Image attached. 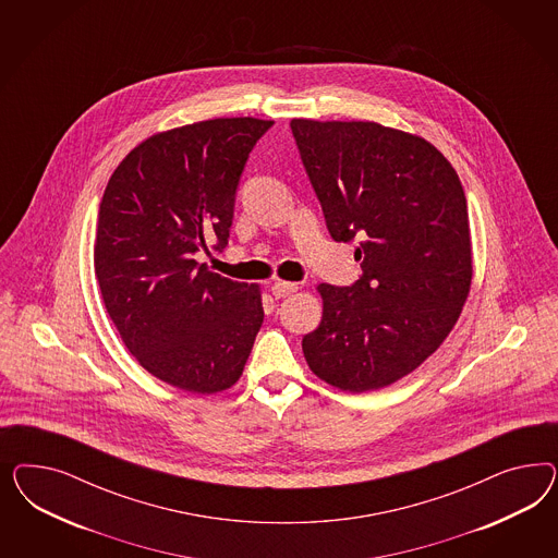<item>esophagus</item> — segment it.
<instances>
[{"instance_id": "1", "label": "esophagus", "mask_w": 558, "mask_h": 558, "mask_svg": "<svg viewBox=\"0 0 558 558\" xmlns=\"http://www.w3.org/2000/svg\"><path fill=\"white\" fill-rule=\"evenodd\" d=\"M296 290H299V284L284 282V280H276V282L271 284V294H274L276 299H287L290 294H294Z\"/></svg>"}]
</instances>
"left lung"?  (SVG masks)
Masks as SVG:
<instances>
[{
  "label": "left lung",
  "instance_id": "obj_1",
  "mask_svg": "<svg viewBox=\"0 0 558 558\" xmlns=\"http://www.w3.org/2000/svg\"><path fill=\"white\" fill-rule=\"evenodd\" d=\"M290 129L329 233L355 239L362 262L352 287H317L323 317L303 338L306 364L336 389H385L438 350L471 292L464 190L423 136L371 120Z\"/></svg>",
  "mask_w": 558,
  "mask_h": 558
}]
</instances>
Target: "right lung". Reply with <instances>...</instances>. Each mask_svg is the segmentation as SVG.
Listing matches in <instances>:
<instances>
[{
	"label": "right lung",
	"instance_id": "add662e5",
	"mask_svg": "<svg viewBox=\"0 0 558 558\" xmlns=\"http://www.w3.org/2000/svg\"><path fill=\"white\" fill-rule=\"evenodd\" d=\"M274 120L213 119L145 138L101 196L94 268L136 362L175 389L215 395L243 374L262 290L198 264L229 241L241 171Z\"/></svg>",
	"mask_w": 558,
	"mask_h": 558
}]
</instances>
